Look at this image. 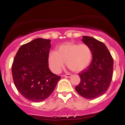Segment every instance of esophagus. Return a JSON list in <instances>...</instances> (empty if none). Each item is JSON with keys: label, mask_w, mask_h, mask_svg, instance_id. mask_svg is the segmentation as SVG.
<instances>
[{"label": "esophagus", "mask_w": 125, "mask_h": 125, "mask_svg": "<svg viewBox=\"0 0 125 125\" xmlns=\"http://www.w3.org/2000/svg\"><path fill=\"white\" fill-rule=\"evenodd\" d=\"M64 77H71L72 76V74H64L63 75Z\"/></svg>", "instance_id": "1"}]
</instances>
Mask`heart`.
Masks as SVG:
<instances>
[{
  "label": "heart",
  "mask_w": 125,
  "mask_h": 125,
  "mask_svg": "<svg viewBox=\"0 0 125 125\" xmlns=\"http://www.w3.org/2000/svg\"><path fill=\"white\" fill-rule=\"evenodd\" d=\"M92 58L90 47L86 44L66 43L52 51L49 56V64L54 72L59 73L66 63L67 66L73 72H80L89 65Z\"/></svg>",
  "instance_id": "obj_1"
}]
</instances>
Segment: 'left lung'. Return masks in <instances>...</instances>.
<instances>
[{"label": "left lung", "instance_id": "obj_1", "mask_svg": "<svg viewBox=\"0 0 125 125\" xmlns=\"http://www.w3.org/2000/svg\"><path fill=\"white\" fill-rule=\"evenodd\" d=\"M82 41L90 47L92 61L79 73L81 82L75 89L81 96L93 99L104 94L109 87L113 76V59L102 42L90 36H83Z\"/></svg>", "mask_w": 125, "mask_h": 125}]
</instances>
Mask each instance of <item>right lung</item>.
I'll return each instance as SVG.
<instances>
[{
	"mask_svg": "<svg viewBox=\"0 0 125 125\" xmlns=\"http://www.w3.org/2000/svg\"><path fill=\"white\" fill-rule=\"evenodd\" d=\"M49 39L38 38L21 45L12 66L13 80L25 98L34 102L46 99L61 79L49 68Z\"/></svg>",
	"mask_w": 125,
	"mask_h": 125,
	"instance_id": "right-lung-1",
	"label": "right lung"
}]
</instances>
